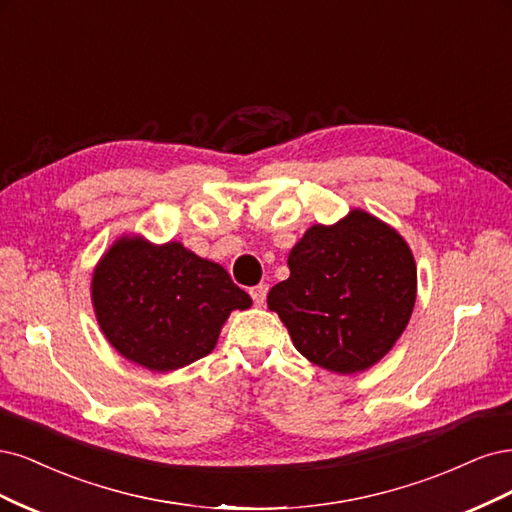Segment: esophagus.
I'll use <instances>...</instances> for the list:
<instances>
[{"label":"esophagus","mask_w":512,"mask_h":512,"mask_svg":"<svg viewBox=\"0 0 512 512\" xmlns=\"http://www.w3.org/2000/svg\"><path fill=\"white\" fill-rule=\"evenodd\" d=\"M251 298H253V302H255V306H263V302H266V295H268V285H257V287H253L251 291Z\"/></svg>","instance_id":"1"}]
</instances>
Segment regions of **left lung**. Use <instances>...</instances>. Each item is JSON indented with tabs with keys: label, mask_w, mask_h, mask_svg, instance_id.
I'll return each instance as SVG.
<instances>
[{
	"label": "left lung",
	"mask_w": 512,
	"mask_h": 512,
	"mask_svg": "<svg viewBox=\"0 0 512 512\" xmlns=\"http://www.w3.org/2000/svg\"><path fill=\"white\" fill-rule=\"evenodd\" d=\"M289 278L270 289L268 308L293 346L336 374L378 364L406 329L417 300V266L406 240L366 210L312 225L293 246Z\"/></svg>",
	"instance_id": "left-lung-1"
}]
</instances>
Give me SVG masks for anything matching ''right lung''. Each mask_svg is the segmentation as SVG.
Returning <instances> with one entry per match:
<instances>
[{"label": "right lung", "mask_w": 512, "mask_h": 512, "mask_svg": "<svg viewBox=\"0 0 512 512\" xmlns=\"http://www.w3.org/2000/svg\"><path fill=\"white\" fill-rule=\"evenodd\" d=\"M91 300L106 340L125 359L172 372L206 357L232 310L253 300L223 266L180 242L121 236L95 266Z\"/></svg>", "instance_id": "add662e5"}]
</instances>
